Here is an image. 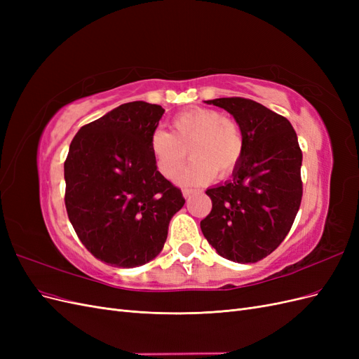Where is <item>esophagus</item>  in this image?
Wrapping results in <instances>:
<instances>
[{
	"instance_id": "obj_1",
	"label": "esophagus",
	"mask_w": 359,
	"mask_h": 359,
	"mask_svg": "<svg viewBox=\"0 0 359 359\" xmlns=\"http://www.w3.org/2000/svg\"><path fill=\"white\" fill-rule=\"evenodd\" d=\"M193 193H194V190H191V189H184V190H182V196L187 199V198H190V196H191Z\"/></svg>"
}]
</instances>
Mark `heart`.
<instances>
[{"label": "heart", "instance_id": "heart-1", "mask_svg": "<svg viewBox=\"0 0 359 359\" xmlns=\"http://www.w3.org/2000/svg\"><path fill=\"white\" fill-rule=\"evenodd\" d=\"M149 149L163 177L175 180L187 161L191 165L180 178L182 184H203L214 173L224 178L240 166L244 154L243 130L232 116L208 107L184 111L172 119V133L156 130Z\"/></svg>", "mask_w": 359, "mask_h": 359}]
</instances>
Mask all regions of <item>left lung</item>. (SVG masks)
I'll list each match as a JSON object with an SVG mask.
<instances>
[{
	"mask_svg": "<svg viewBox=\"0 0 359 359\" xmlns=\"http://www.w3.org/2000/svg\"><path fill=\"white\" fill-rule=\"evenodd\" d=\"M233 115L244 154L229 181L206 190L212 210L201 222L220 256L255 264L283 243L302 198V153L292 124L264 104L243 97L208 100Z\"/></svg>",
	"mask_w": 359,
	"mask_h": 359,
	"instance_id": "1",
	"label": "left lung"
}]
</instances>
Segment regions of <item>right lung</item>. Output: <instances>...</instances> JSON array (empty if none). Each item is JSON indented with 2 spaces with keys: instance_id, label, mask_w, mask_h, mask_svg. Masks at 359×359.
Wrapping results in <instances>:
<instances>
[{
  "instance_id": "obj_1",
  "label": "right lung",
  "mask_w": 359,
  "mask_h": 359,
  "mask_svg": "<svg viewBox=\"0 0 359 359\" xmlns=\"http://www.w3.org/2000/svg\"><path fill=\"white\" fill-rule=\"evenodd\" d=\"M163 114L147 102L118 106L81 127L64 161L69 220L86 250L112 266L153 260L186 202L149 149Z\"/></svg>"
}]
</instances>
